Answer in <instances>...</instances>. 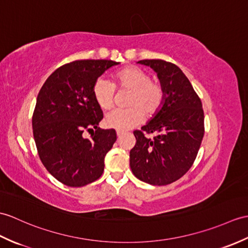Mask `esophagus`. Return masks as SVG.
I'll return each mask as SVG.
<instances>
[{
	"label": "esophagus",
	"mask_w": 248,
	"mask_h": 248,
	"mask_svg": "<svg viewBox=\"0 0 248 248\" xmlns=\"http://www.w3.org/2000/svg\"><path fill=\"white\" fill-rule=\"evenodd\" d=\"M123 133H124L123 131H119V130H117V131H116V134H117V136H118V137H120V135H123Z\"/></svg>",
	"instance_id": "esophagus-1"
}]
</instances>
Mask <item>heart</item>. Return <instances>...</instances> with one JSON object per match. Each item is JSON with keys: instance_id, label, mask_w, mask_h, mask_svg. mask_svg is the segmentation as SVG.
I'll use <instances>...</instances> for the list:
<instances>
[{"instance_id": "heart-1", "label": "heart", "mask_w": 248, "mask_h": 248, "mask_svg": "<svg viewBox=\"0 0 248 248\" xmlns=\"http://www.w3.org/2000/svg\"><path fill=\"white\" fill-rule=\"evenodd\" d=\"M115 88L130 91L128 108H114L105 117L108 128L130 130L140 124L145 114L153 116L163 106L165 91L162 84L151 80L150 74L137 66H126L114 74L113 83L105 78L96 80L93 96L98 107L108 110L114 103Z\"/></svg>"}]
</instances>
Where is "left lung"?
Listing matches in <instances>:
<instances>
[{
    "mask_svg": "<svg viewBox=\"0 0 248 248\" xmlns=\"http://www.w3.org/2000/svg\"><path fill=\"white\" fill-rule=\"evenodd\" d=\"M137 63L157 74L165 99L141 131H134L136 143L130 151V167L138 180L154 186L168 185L185 174L197 157L204 136L202 101L173 63L159 59ZM145 133L157 136L147 139Z\"/></svg>",
    "mask_w": 248,
    "mask_h": 248,
    "instance_id": "left-lung-1",
    "label": "left lung"
}]
</instances>
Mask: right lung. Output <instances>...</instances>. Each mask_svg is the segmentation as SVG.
I'll list each match as a JSON object with an SVG mask.
<instances>
[{"label": "right lung", "mask_w": 248, "mask_h": 248, "mask_svg": "<svg viewBox=\"0 0 248 248\" xmlns=\"http://www.w3.org/2000/svg\"><path fill=\"white\" fill-rule=\"evenodd\" d=\"M119 62L78 60L67 63L46 79L32 115L39 157L56 180L82 187L98 180L105 157L116 141L114 129L102 130L103 118L93 96L96 80ZM88 130L90 139L83 133Z\"/></svg>", "instance_id": "obj_1"}]
</instances>
